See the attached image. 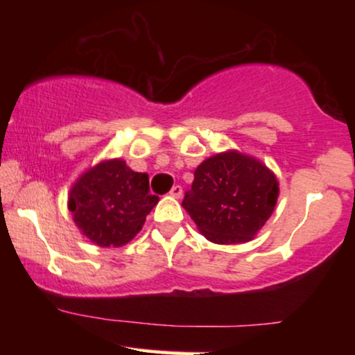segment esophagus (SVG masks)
Here are the masks:
<instances>
[{
	"instance_id": "1",
	"label": "esophagus",
	"mask_w": 355,
	"mask_h": 355,
	"mask_svg": "<svg viewBox=\"0 0 355 355\" xmlns=\"http://www.w3.org/2000/svg\"><path fill=\"white\" fill-rule=\"evenodd\" d=\"M182 193H183V189L180 185H173L172 190H170V195H172L173 198H180Z\"/></svg>"
}]
</instances>
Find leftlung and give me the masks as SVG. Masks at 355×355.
<instances>
[{"label":"left lung","mask_w":355,"mask_h":355,"mask_svg":"<svg viewBox=\"0 0 355 355\" xmlns=\"http://www.w3.org/2000/svg\"><path fill=\"white\" fill-rule=\"evenodd\" d=\"M182 205L210 242L243 243L266 225L279 197L275 175L237 152L207 158Z\"/></svg>","instance_id":"8db88e82"}]
</instances>
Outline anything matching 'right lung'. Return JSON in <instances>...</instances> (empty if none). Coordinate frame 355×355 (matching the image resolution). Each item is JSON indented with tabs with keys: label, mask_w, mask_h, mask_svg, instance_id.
Here are the masks:
<instances>
[{
	"label": "right lung",
	"mask_w": 355,
	"mask_h": 355,
	"mask_svg": "<svg viewBox=\"0 0 355 355\" xmlns=\"http://www.w3.org/2000/svg\"><path fill=\"white\" fill-rule=\"evenodd\" d=\"M157 202L148 175L133 172L123 160H108L81 175L70 191L68 209L93 243L121 247L141 230Z\"/></svg>",
	"instance_id": "add662e5"
}]
</instances>
